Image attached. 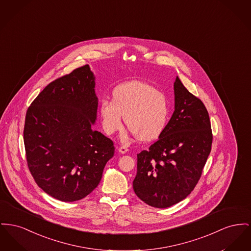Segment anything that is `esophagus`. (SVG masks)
Returning <instances> with one entry per match:
<instances>
[{
  "mask_svg": "<svg viewBox=\"0 0 251 251\" xmlns=\"http://www.w3.org/2000/svg\"><path fill=\"white\" fill-rule=\"evenodd\" d=\"M128 151H129V149L126 147V146H121V147L118 148V151H119L120 153H122V154L126 153Z\"/></svg>",
  "mask_w": 251,
  "mask_h": 251,
  "instance_id": "1",
  "label": "esophagus"
}]
</instances>
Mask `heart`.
<instances>
[{"label": "heart", "mask_w": 251, "mask_h": 251, "mask_svg": "<svg viewBox=\"0 0 251 251\" xmlns=\"http://www.w3.org/2000/svg\"><path fill=\"white\" fill-rule=\"evenodd\" d=\"M99 113L104 131L116 133L125 124L142 141L157 138L165 130L171 115L168 98L153 85L133 80L121 83L112 92V100L102 99Z\"/></svg>", "instance_id": "1"}]
</instances>
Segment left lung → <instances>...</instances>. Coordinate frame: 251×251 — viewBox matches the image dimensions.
I'll return each instance as SVG.
<instances>
[{
	"label": "left lung",
	"mask_w": 251,
	"mask_h": 251,
	"mask_svg": "<svg viewBox=\"0 0 251 251\" xmlns=\"http://www.w3.org/2000/svg\"><path fill=\"white\" fill-rule=\"evenodd\" d=\"M176 109L159 138L137 153L133 191L149 206L165 208L193 191L202 176L212 144L206 106L175 82Z\"/></svg>",
	"instance_id": "1"
}]
</instances>
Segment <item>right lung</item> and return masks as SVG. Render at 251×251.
<instances>
[{"label": "right lung", "mask_w": 251, "mask_h": 251, "mask_svg": "<svg viewBox=\"0 0 251 251\" xmlns=\"http://www.w3.org/2000/svg\"><path fill=\"white\" fill-rule=\"evenodd\" d=\"M97 110L89 65L50 82L27 109L24 128L27 166L37 185L58 200L86 197L114 156V142L91 128Z\"/></svg>", "instance_id": "right-lung-1"}]
</instances>
